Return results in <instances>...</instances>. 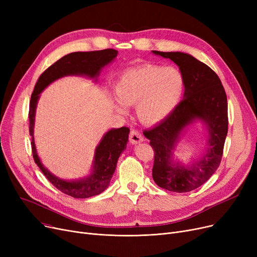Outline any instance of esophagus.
Listing matches in <instances>:
<instances>
[{
  "label": "esophagus",
  "mask_w": 257,
  "mask_h": 257,
  "mask_svg": "<svg viewBox=\"0 0 257 257\" xmlns=\"http://www.w3.org/2000/svg\"><path fill=\"white\" fill-rule=\"evenodd\" d=\"M129 141L131 144H139V143H142L144 141L142 134L138 131V130H134L132 129L129 133Z\"/></svg>",
  "instance_id": "1"
}]
</instances>
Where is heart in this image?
I'll return each mask as SVG.
<instances>
[{
	"mask_svg": "<svg viewBox=\"0 0 257 257\" xmlns=\"http://www.w3.org/2000/svg\"><path fill=\"white\" fill-rule=\"evenodd\" d=\"M184 87L183 74L177 67L147 63L121 74L114 85V92L123 104L136 105L142 123L156 125L176 109ZM114 106L118 111L125 110L118 102Z\"/></svg>",
	"mask_w": 257,
	"mask_h": 257,
	"instance_id": "heart-1",
	"label": "heart"
}]
</instances>
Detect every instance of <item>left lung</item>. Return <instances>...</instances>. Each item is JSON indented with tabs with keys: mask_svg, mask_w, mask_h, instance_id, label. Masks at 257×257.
Here are the masks:
<instances>
[{
	"mask_svg": "<svg viewBox=\"0 0 257 257\" xmlns=\"http://www.w3.org/2000/svg\"><path fill=\"white\" fill-rule=\"evenodd\" d=\"M179 66L184 77L183 100L173 113L145 137L154 150L152 176L155 183L175 193H187L205 183L221 164L228 132V106L218 75L190 54L153 51ZM196 119L204 121L209 131V149L191 167L172 160V151L182 131Z\"/></svg>",
	"mask_w": 257,
	"mask_h": 257,
	"instance_id": "8db88e82",
	"label": "left lung"
}]
</instances>
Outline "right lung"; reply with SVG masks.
Returning a JSON list of instances; mask_svg holds the SVG:
<instances>
[{
    "label": "right lung",
    "mask_w": 257,
    "mask_h": 257,
    "mask_svg": "<svg viewBox=\"0 0 257 257\" xmlns=\"http://www.w3.org/2000/svg\"><path fill=\"white\" fill-rule=\"evenodd\" d=\"M117 55V51L114 49H105L101 51L91 52H75L67 54L39 76L35 84L34 90L31 94L29 106V132L32 138L31 147L35 164L44 173L47 179L63 194L74 198H89L104 192L110 183L112 175L116 168L117 159L120 153L126 149V145L129 137V128L121 127L108 131L94 152V159L92 165V172L88 177L66 181L56 177L40 163L37 155L34 143V120L35 110L39 94L53 81L69 75L87 76L96 78L99 76L102 67L111 62Z\"/></svg>",
    "instance_id": "right-lung-1"
}]
</instances>
